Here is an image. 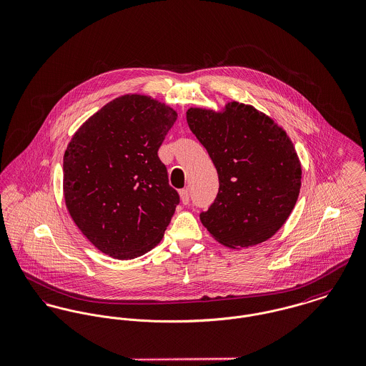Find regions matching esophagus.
<instances>
[{
	"label": "esophagus",
	"instance_id": "1",
	"mask_svg": "<svg viewBox=\"0 0 366 366\" xmlns=\"http://www.w3.org/2000/svg\"><path fill=\"white\" fill-rule=\"evenodd\" d=\"M179 197H181V202H182L184 204H188V203H189V191H188V189L179 191Z\"/></svg>",
	"mask_w": 366,
	"mask_h": 366
}]
</instances>
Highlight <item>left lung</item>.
I'll return each instance as SVG.
<instances>
[{"label":"left lung","mask_w":366,"mask_h":366,"mask_svg":"<svg viewBox=\"0 0 366 366\" xmlns=\"http://www.w3.org/2000/svg\"><path fill=\"white\" fill-rule=\"evenodd\" d=\"M187 121L219 175V194L200 222L222 245L241 249L272 238L301 189L295 147L273 118L228 102L223 112L191 107Z\"/></svg>","instance_id":"obj_1"}]
</instances>
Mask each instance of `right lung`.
Here are the masks:
<instances>
[{
	"label": "right lung",
	"mask_w": 366,
	"mask_h": 366,
	"mask_svg": "<svg viewBox=\"0 0 366 366\" xmlns=\"http://www.w3.org/2000/svg\"><path fill=\"white\" fill-rule=\"evenodd\" d=\"M178 114L144 94H125L84 121L64 154L66 209L84 237L117 259L163 238L179 197L157 152Z\"/></svg>",
	"instance_id": "add662e5"
}]
</instances>
